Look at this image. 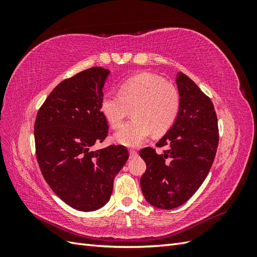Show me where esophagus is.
Wrapping results in <instances>:
<instances>
[{"label":"esophagus","instance_id":"1","mask_svg":"<svg viewBox=\"0 0 257 257\" xmlns=\"http://www.w3.org/2000/svg\"><path fill=\"white\" fill-rule=\"evenodd\" d=\"M128 152H130V157L131 158H134V157H136V155H137V152L135 150H133V149H130Z\"/></svg>","mask_w":257,"mask_h":257}]
</instances>
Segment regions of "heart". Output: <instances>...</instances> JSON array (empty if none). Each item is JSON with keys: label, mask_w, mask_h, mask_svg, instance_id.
Returning <instances> with one entry per match:
<instances>
[{"label": "heart", "mask_w": 257, "mask_h": 257, "mask_svg": "<svg viewBox=\"0 0 257 257\" xmlns=\"http://www.w3.org/2000/svg\"><path fill=\"white\" fill-rule=\"evenodd\" d=\"M100 111L112 127L119 126L133 108V119L124 123L113 135L126 147H137L154 134L166 132L180 110V94L176 87L160 76L142 73L124 80L119 94H105Z\"/></svg>", "instance_id": "1"}]
</instances>
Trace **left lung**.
Masks as SVG:
<instances>
[{
    "label": "left lung",
    "mask_w": 257,
    "mask_h": 257,
    "mask_svg": "<svg viewBox=\"0 0 257 257\" xmlns=\"http://www.w3.org/2000/svg\"><path fill=\"white\" fill-rule=\"evenodd\" d=\"M180 110L173 126L157 143L167 150L145 148L147 165L142 191L150 205L174 209L186 203L203 184L215 158L219 127L213 104L188 76L177 74Z\"/></svg>",
    "instance_id": "8db88e82"
}]
</instances>
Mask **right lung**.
<instances>
[{"label":"right lung","mask_w":257,"mask_h":257,"mask_svg":"<svg viewBox=\"0 0 257 257\" xmlns=\"http://www.w3.org/2000/svg\"><path fill=\"white\" fill-rule=\"evenodd\" d=\"M109 73L91 67L60 82L34 125L36 159L46 182L65 204L84 212L108 203L114 177L128 159L124 146L91 150L108 134L99 105Z\"/></svg>","instance_id":"add662e5"}]
</instances>
